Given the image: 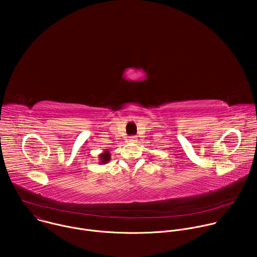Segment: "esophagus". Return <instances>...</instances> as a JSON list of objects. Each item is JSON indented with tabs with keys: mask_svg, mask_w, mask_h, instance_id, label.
I'll use <instances>...</instances> for the list:
<instances>
[{
	"mask_svg": "<svg viewBox=\"0 0 257 257\" xmlns=\"http://www.w3.org/2000/svg\"><path fill=\"white\" fill-rule=\"evenodd\" d=\"M128 141L129 142H135V141H137V139H136L135 136H130V137H128Z\"/></svg>",
	"mask_w": 257,
	"mask_h": 257,
	"instance_id": "34e87169",
	"label": "esophagus"
}]
</instances>
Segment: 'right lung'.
<instances>
[{
  "instance_id": "right-lung-1",
  "label": "right lung",
  "mask_w": 257,
  "mask_h": 257,
  "mask_svg": "<svg viewBox=\"0 0 257 257\" xmlns=\"http://www.w3.org/2000/svg\"><path fill=\"white\" fill-rule=\"evenodd\" d=\"M99 160H100V163L101 165H104L106 164L109 160H111V155H109V152L105 151L104 153H102L101 155H99Z\"/></svg>"
}]
</instances>
